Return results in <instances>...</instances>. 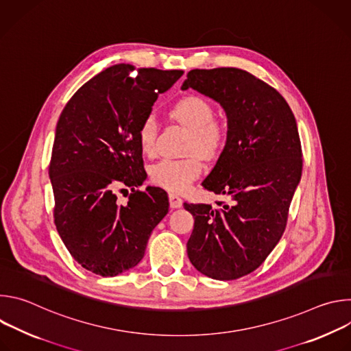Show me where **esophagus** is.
Returning a JSON list of instances; mask_svg holds the SVG:
<instances>
[{
    "mask_svg": "<svg viewBox=\"0 0 351 351\" xmlns=\"http://www.w3.org/2000/svg\"><path fill=\"white\" fill-rule=\"evenodd\" d=\"M169 204H171V208H180L182 204H183V199L178 195V194H169Z\"/></svg>",
    "mask_w": 351,
    "mask_h": 351,
    "instance_id": "1",
    "label": "esophagus"
}]
</instances>
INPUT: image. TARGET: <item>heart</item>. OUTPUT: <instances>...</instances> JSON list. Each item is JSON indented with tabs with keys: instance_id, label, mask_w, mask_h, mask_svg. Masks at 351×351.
Segmentation results:
<instances>
[{
	"instance_id": "obj_1",
	"label": "heart",
	"mask_w": 351,
	"mask_h": 351,
	"mask_svg": "<svg viewBox=\"0 0 351 351\" xmlns=\"http://www.w3.org/2000/svg\"><path fill=\"white\" fill-rule=\"evenodd\" d=\"M172 115L184 126L191 129L190 152H195L206 158L214 157L221 148L225 137L222 125L214 119L215 112L206 98L199 95H187L173 106ZM137 140L141 152L153 156L157 149V123L154 117L148 115L140 123ZM203 171V165L197 158L171 160L165 158L152 168L153 183L173 191H186L193 180Z\"/></svg>"
}]
</instances>
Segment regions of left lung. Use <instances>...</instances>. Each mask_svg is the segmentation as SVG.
I'll list each match as a JSON object with an SVG mask.
<instances>
[{"instance_id": "1", "label": "left lung", "mask_w": 351, "mask_h": 351, "mask_svg": "<svg viewBox=\"0 0 351 351\" xmlns=\"http://www.w3.org/2000/svg\"><path fill=\"white\" fill-rule=\"evenodd\" d=\"M187 88L225 111L223 152L202 184L233 199L221 210L183 204L194 218L187 256L203 275L233 280L257 269L285 232L303 169L297 123L274 87L237 68L193 69Z\"/></svg>"}]
</instances>
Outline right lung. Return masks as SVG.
I'll return each mask as SVG.
<instances>
[{
  "label": "right lung",
  "mask_w": 351,
  "mask_h": 351,
  "mask_svg": "<svg viewBox=\"0 0 351 351\" xmlns=\"http://www.w3.org/2000/svg\"><path fill=\"white\" fill-rule=\"evenodd\" d=\"M133 71L129 64L110 66L72 95L57 123L48 171L65 247L83 268L106 278L141 261L169 210L162 189L134 190L147 178L137 132L183 71ZM128 186L132 194L122 206L117 191Z\"/></svg>",
  "instance_id": "1"
}]
</instances>
